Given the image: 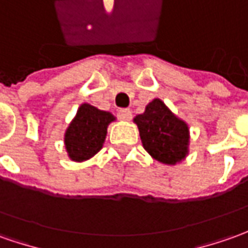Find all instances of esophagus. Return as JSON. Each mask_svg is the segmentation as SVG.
I'll list each match as a JSON object with an SVG mask.
<instances>
[{
	"mask_svg": "<svg viewBox=\"0 0 248 248\" xmlns=\"http://www.w3.org/2000/svg\"><path fill=\"white\" fill-rule=\"evenodd\" d=\"M118 118L121 121H130L131 111L127 110V108H121V110H118Z\"/></svg>",
	"mask_w": 248,
	"mask_h": 248,
	"instance_id": "1",
	"label": "esophagus"
}]
</instances>
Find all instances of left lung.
<instances>
[{"instance_id":"obj_1","label":"left lung","mask_w":248,"mask_h":248,"mask_svg":"<svg viewBox=\"0 0 248 248\" xmlns=\"http://www.w3.org/2000/svg\"><path fill=\"white\" fill-rule=\"evenodd\" d=\"M145 151L164 164H176L188 152V126L175 117L160 99L145 107V112L134 118Z\"/></svg>"}]
</instances>
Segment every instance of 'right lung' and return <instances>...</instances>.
Segmentation results:
<instances>
[{"label":"right lung","mask_w":248,"mask_h":248,"mask_svg":"<svg viewBox=\"0 0 248 248\" xmlns=\"http://www.w3.org/2000/svg\"><path fill=\"white\" fill-rule=\"evenodd\" d=\"M115 118L107 111L97 110L84 103L65 133V148L73 161H84L95 156L103 148L107 126Z\"/></svg>","instance_id":"obj_1"}]
</instances>
